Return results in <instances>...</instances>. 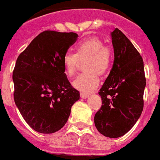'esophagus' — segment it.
Wrapping results in <instances>:
<instances>
[{"instance_id": "1", "label": "esophagus", "mask_w": 160, "mask_h": 160, "mask_svg": "<svg viewBox=\"0 0 160 160\" xmlns=\"http://www.w3.org/2000/svg\"><path fill=\"white\" fill-rule=\"evenodd\" d=\"M80 97H81V98H87L89 97V94L86 93V92H80Z\"/></svg>"}]
</instances>
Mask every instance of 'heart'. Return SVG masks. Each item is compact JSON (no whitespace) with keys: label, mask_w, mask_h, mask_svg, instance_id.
<instances>
[{"label":"heart","mask_w":160,"mask_h":160,"mask_svg":"<svg viewBox=\"0 0 160 160\" xmlns=\"http://www.w3.org/2000/svg\"><path fill=\"white\" fill-rule=\"evenodd\" d=\"M86 60L85 69L73 81L74 88L80 92H90L99 85L98 74L107 73L111 65V51L98 37L86 39L75 45V53L68 52L62 58L65 74L72 77L75 74L80 60Z\"/></svg>","instance_id":"heart-1"}]
</instances>
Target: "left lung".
Wrapping results in <instances>:
<instances>
[{
  "mask_svg": "<svg viewBox=\"0 0 160 160\" xmlns=\"http://www.w3.org/2000/svg\"><path fill=\"white\" fill-rule=\"evenodd\" d=\"M114 60L112 69L100 89L102 105L94 123L104 137L117 138L127 133L143 109L146 86L142 58L119 29L111 32Z\"/></svg>",
  "mask_w": 160,
  "mask_h": 160,
  "instance_id": "left-lung-1",
  "label": "left lung"
}]
</instances>
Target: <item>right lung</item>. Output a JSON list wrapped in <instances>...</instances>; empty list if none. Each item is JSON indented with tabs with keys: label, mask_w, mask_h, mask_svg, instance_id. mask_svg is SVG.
<instances>
[{
	"label": "right lung",
	"mask_w": 160,
	"mask_h": 160,
	"mask_svg": "<svg viewBox=\"0 0 160 160\" xmlns=\"http://www.w3.org/2000/svg\"><path fill=\"white\" fill-rule=\"evenodd\" d=\"M77 38L73 32L46 30L18 58L12 73L14 102L27 124L37 132L51 134L62 128L71 107L80 99L62 63Z\"/></svg>",
	"instance_id": "obj_1"
}]
</instances>
